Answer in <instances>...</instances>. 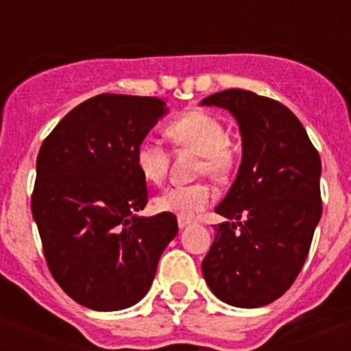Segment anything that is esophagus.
<instances>
[{"instance_id": "34e87169", "label": "esophagus", "mask_w": 351, "mask_h": 351, "mask_svg": "<svg viewBox=\"0 0 351 351\" xmlns=\"http://www.w3.org/2000/svg\"><path fill=\"white\" fill-rule=\"evenodd\" d=\"M178 225H179V228H186V226H190V225H191V219L179 218V219H178Z\"/></svg>"}]
</instances>
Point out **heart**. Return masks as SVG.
Returning a JSON list of instances; mask_svg holds the SVG:
<instances>
[{
    "label": "heart",
    "instance_id": "b5f03b06",
    "mask_svg": "<svg viewBox=\"0 0 351 351\" xmlns=\"http://www.w3.org/2000/svg\"><path fill=\"white\" fill-rule=\"evenodd\" d=\"M167 137L178 147L198 153L197 173L214 181H228L237 165V153L228 142L223 121L204 110H188L172 119L165 128ZM135 167L144 181L161 184L169 169V154L163 145L142 141L135 149ZM214 190L206 182L173 186L154 198V207L161 213H172L178 218H193L213 204Z\"/></svg>",
    "mask_w": 351,
    "mask_h": 351
}]
</instances>
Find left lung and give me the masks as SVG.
Returning a JSON list of instances; mask_svg holds the SVG:
<instances>
[{"instance_id":"left-lung-1","label":"left lung","mask_w":351,"mask_h":351,"mask_svg":"<svg viewBox=\"0 0 351 351\" xmlns=\"http://www.w3.org/2000/svg\"><path fill=\"white\" fill-rule=\"evenodd\" d=\"M202 105L230 110L243 135V163L216 213V237L202 262L213 293L237 308L280 299L308 258L322 218L320 154L295 114L246 89H226Z\"/></svg>"}]
</instances>
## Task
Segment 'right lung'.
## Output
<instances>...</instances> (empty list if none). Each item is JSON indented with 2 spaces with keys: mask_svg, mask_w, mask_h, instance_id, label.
Wrapping results in <instances>:
<instances>
[{
  "mask_svg": "<svg viewBox=\"0 0 351 351\" xmlns=\"http://www.w3.org/2000/svg\"><path fill=\"white\" fill-rule=\"evenodd\" d=\"M167 112L154 96H93L43 141L31 210L56 283L75 302L117 311L147 293L178 234L172 213L137 216L147 186L135 149Z\"/></svg>",
  "mask_w": 351,
  "mask_h": 351,
  "instance_id": "1",
  "label": "right lung"
}]
</instances>
